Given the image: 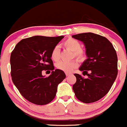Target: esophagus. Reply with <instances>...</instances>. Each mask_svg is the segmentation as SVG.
Returning a JSON list of instances; mask_svg holds the SVG:
<instances>
[{"mask_svg":"<svg viewBox=\"0 0 127 127\" xmlns=\"http://www.w3.org/2000/svg\"><path fill=\"white\" fill-rule=\"evenodd\" d=\"M65 74H66V76H70V75H72V73H68V72H66L65 73Z\"/></svg>","mask_w":127,"mask_h":127,"instance_id":"34e87169","label":"esophagus"}]
</instances>
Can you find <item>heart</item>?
<instances>
[{"instance_id":"1","label":"heart","mask_w":127,"mask_h":127,"mask_svg":"<svg viewBox=\"0 0 127 127\" xmlns=\"http://www.w3.org/2000/svg\"><path fill=\"white\" fill-rule=\"evenodd\" d=\"M63 45L66 48L69 49L71 51H73L75 56L77 57L79 59L84 60L85 58V53L81 48V44L78 40L75 39L68 38L64 41ZM51 57L52 61H58L60 59V50L58 46L54 47L51 54ZM78 65V62L76 60L68 61H60L56 64V67L65 72H70Z\"/></svg>"}]
</instances>
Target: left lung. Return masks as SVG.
<instances>
[{
	"label": "left lung",
	"mask_w": 127,
	"mask_h": 127,
	"mask_svg": "<svg viewBox=\"0 0 127 127\" xmlns=\"http://www.w3.org/2000/svg\"><path fill=\"white\" fill-rule=\"evenodd\" d=\"M72 37L85 45L87 59L79 70L83 71V75L88 76L84 78L79 74H74L76 81L73 85V90L81 102H96L107 95L116 79V51L106 37L93 32L78 34Z\"/></svg>",
	"instance_id": "left-lung-1"
}]
</instances>
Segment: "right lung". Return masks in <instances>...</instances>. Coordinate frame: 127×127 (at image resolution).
Here are the masks:
<instances>
[{"label": "right lung", "instance_id": "right-lung-1", "mask_svg": "<svg viewBox=\"0 0 127 127\" xmlns=\"http://www.w3.org/2000/svg\"><path fill=\"white\" fill-rule=\"evenodd\" d=\"M64 37L34 36L20 41L10 56L11 76L21 95L30 102L46 105L54 99L57 86L65 78L63 71L54 70L51 54ZM52 71L48 77L42 71ZM51 72V71H50Z\"/></svg>", "mask_w": 127, "mask_h": 127}]
</instances>
